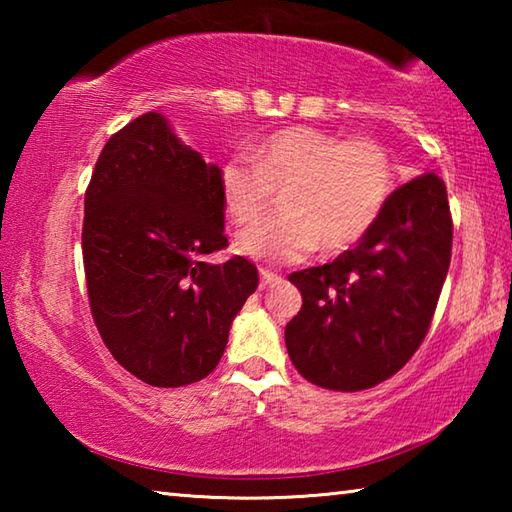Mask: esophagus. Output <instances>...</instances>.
<instances>
[{
  "instance_id": "obj_1",
  "label": "esophagus",
  "mask_w": 512,
  "mask_h": 512,
  "mask_svg": "<svg viewBox=\"0 0 512 512\" xmlns=\"http://www.w3.org/2000/svg\"><path fill=\"white\" fill-rule=\"evenodd\" d=\"M259 277H262V289H266V287H271V284L280 282V275L273 273V271H268V268H259Z\"/></svg>"
}]
</instances>
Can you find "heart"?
<instances>
[{"label": "heart", "instance_id": "obj_1", "mask_svg": "<svg viewBox=\"0 0 512 512\" xmlns=\"http://www.w3.org/2000/svg\"><path fill=\"white\" fill-rule=\"evenodd\" d=\"M248 162L221 167L223 207L239 225L253 223L280 189V214L237 237L241 255L291 264L316 248L341 253L375 228L395 192L391 151L372 137L341 140L309 126L282 128L259 142Z\"/></svg>", "mask_w": 512, "mask_h": 512}]
</instances>
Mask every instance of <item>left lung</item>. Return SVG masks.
Segmentation results:
<instances>
[{
    "label": "left lung",
    "mask_w": 512,
    "mask_h": 512,
    "mask_svg": "<svg viewBox=\"0 0 512 512\" xmlns=\"http://www.w3.org/2000/svg\"><path fill=\"white\" fill-rule=\"evenodd\" d=\"M447 187L422 173L393 192L366 237L334 262L296 271L284 329L293 366L327 391H366L404 368L429 332L452 259Z\"/></svg>",
    "instance_id": "1"
}]
</instances>
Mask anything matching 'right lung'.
I'll use <instances>...</instances> for the list:
<instances>
[{"mask_svg": "<svg viewBox=\"0 0 512 512\" xmlns=\"http://www.w3.org/2000/svg\"><path fill=\"white\" fill-rule=\"evenodd\" d=\"M221 169L178 140L158 112L110 137L85 189L83 266L90 311L119 366L144 384L205 379L259 277L230 257Z\"/></svg>", "mask_w": 512, "mask_h": 512, "instance_id": "add662e5", "label": "right lung"}]
</instances>
